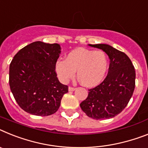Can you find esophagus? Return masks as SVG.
<instances>
[{
	"label": "esophagus",
	"mask_w": 148,
	"mask_h": 148,
	"mask_svg": "<svg viewBox=\"0 0 148 148\" xmlns=\"http://www.w3.org/2000/svg\"><path fill=\"white\" fill-rule=\"evenodd\" d=\"M68 90H69V91H71V92L74 91V90H75V88L72 87V86H69V87H68Z\"/></svg>",
	"instance_id": "34e87169"
}]
</instances>
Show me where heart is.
I'll use <instances>...</instances> for the list:
<instances>
[{
	"mask_svg": "<svg viewBox=\"0 0 148 148\" xmlns=\"http://www.w3.org/2000/svg\"><path fill=\"white\" fill-rule=\"evenodd\" d=\"M108 66V58L104 51L77 48L68 53L65 60L57 61L55 68L59 80L63 83L74 78L77 71V76L82 85L94 87L105 79Z\"/></svg>",
	"mask_w": 148,
	"mask_h": 148,
	"instance_id": "b5f03b06",
	"label": "heart"
}]
</instances>
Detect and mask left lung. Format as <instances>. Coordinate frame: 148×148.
I'll return each instance as SVG.
<instances>
[{
    "label": "left lung",
    "mask_w": 148,
    "mask_h": 148,
    "mask_svg": "<svg viewBox=\"0 0 148 148\" xmlns=\"http://www.w3.org/2000/svg\"><path fill=\"white\" fill-rule=\"evenodd\" d=\"M102 49L110 59L108 73L97 86L89 89L87 98L80 108L89 117L105 120L122 112L132 96L135 86V71L124 53L108 44H89Z\"/></svg>",
    "instance_id": "left-lung-1"
}]
</instances>
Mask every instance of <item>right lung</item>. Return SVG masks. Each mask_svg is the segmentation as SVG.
<instances>
[{
    "mask_svg": "<svg viewBox=\"0 0 148 148\" xmlns=\"http://www.w3.org/2000/svg\"><path fill=\"white\" fill-rule=\"evenodd\" d=\"M58 43L36 41L21 49L10 64L9 84L22 110L36 116H49L59 108L68 86L57 78Z\"/></svg>",
    "mask_w": 148,
    "mask_h": 148,
    "instance_id": "obj_1",
    "label": "right lung"
}]
</instances>
